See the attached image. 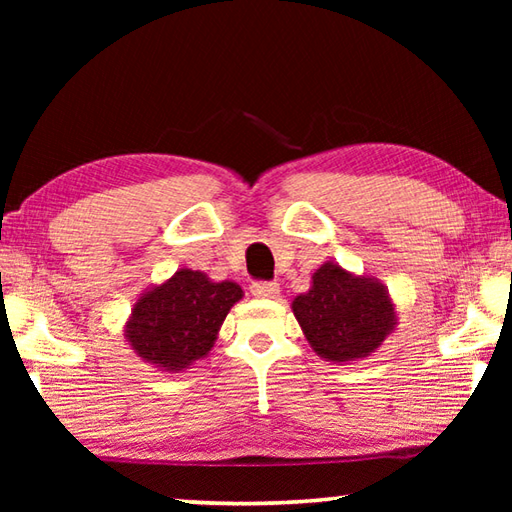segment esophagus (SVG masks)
<instances>
[{"instance_id": "esophagus-1", "label": "esophagus", "mask_w": 512, "mask_h": 512, "mask_svg": "<svg viewBox=\"0 0 512 512\" xmlns=\"http://www.w3.org/2000/svg\"><path fill=\"white\" fill-rule=\"evenodd\" d=\"M250 293H253L255 298L271 300V298H277V293H280V284H275V282H253V284H250Z\"/></svg>"}]
</instances>
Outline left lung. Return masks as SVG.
Listing matches in <instances>:
<instances>
[{"label": "left lung", "mask_w": 512, "mask_h": 512, "mask_svg": "<svg viewBox=\"0 0 512 512\" xmlns=\"http://www.w3.org/2000/svg\"><path fill=\"white\" fill-rule=\"evenodd\" d=\"M291 309L311 350L332 363L370 357L397 327L395 302L384 284L336 262L311 273L309 291L293 298Z\"/></svg>", "instance_id": "left-lung-1"}]
</instances>
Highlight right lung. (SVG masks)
<instances>
[{
  "label": "right lung",
  "mask_w": 512,
  "mask_h": 512,
  "mask_svg": "<svg viewBox=\"0 0 512 512\" xmlns=\"http://www.w3.org/2000/svg\"><path fill=\"white\" fill-rule=\"evenodd\" d=\"M241 298L237 282H214L201 271L178 268L140 293L124 325L128 348L162 372H185L210 354L225 316Z\"/></svg>",
  "instance_id": "right-lung-1"
}]
</instances>
